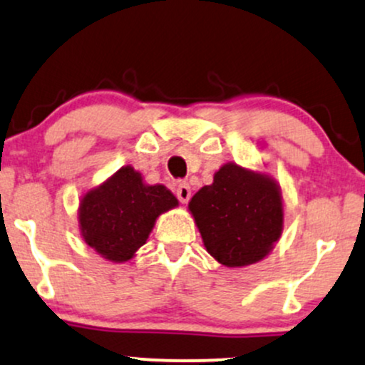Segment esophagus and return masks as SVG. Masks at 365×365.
<instances>
[{
    "label": "esophagus",
    "mask_w": 365,
    "mask_h": 365,
    "mask_svg": "<svg viewBox=\"0 0 365 365\" xmlns=\"http://www.w3.org/2000/svg\"><path fill=\"white\" fill-rule=\"evenodd\" d=\"M175 195H178V198H179V201H181V203H187V201H190V198H191L190 184H187V182L179 184L178 190H175Z\"/></svg>",
    "instance_id": "obj_1"
}]
</instances>
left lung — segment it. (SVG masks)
<instances>
[{
  "instance_id": "obj_1",
  "label": "left lung",
  "mask_w": 365,
  "mask_h": 365,
  "mask_svg": "<svg viewBox=\"0 0 365 365\" xmlns=\"http://www.w3.org/2000/svg\"><path fill=\"white\" fill-rule=\"evenodd\" d=\"M190 212L207 251L229 268L258 263L284 230V203L275 179L232 162L192 196Z\"/></svg>"
}]
</instances>
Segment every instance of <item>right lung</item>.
<instances>
[{"mask_svg": "<svg viewBox=\"0 0 365 365\" xmlns=\"http://www.w3.org/2000/svg\"><path fill=\"white\" fill-rule=\"evenodd\" d=\"M178 205V198L165 186L145 184L140 173L124 165L81 196V237L102 258L124 263L147 242L157 217Z\"/></svg>", "mask_w": 365, "mask_h": 365, "instance_id": "1", "label": "right lung"}]
</instances>
